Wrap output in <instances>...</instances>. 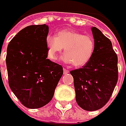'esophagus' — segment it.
Masks as SVG:
<instances>
[{"label":"esophagus","mask_w":126,"mask_h":126,"mask_svg":"<svg viewBox=\"0 0 126 126\" xmlns=\"http://www.w3.org/2000/svg\"><path fill=\"white\" fill-rule=\"evenodd\" d=\"M63 71H64V74H69V71L66 69H63Z\"/></svg>","instance_id":"esophagus-1"}]
</instances>
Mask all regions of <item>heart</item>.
I'll return each mask as SVG.
<instances>
[{
	"label": "heart",
	"instance_id": "heart-1",
	"mask_svg": "<svg viewBox=\"0 0 126 126\" xmlns=\"http://www.w3.org/2000/svg\"><path fill=\"white\" fill-rule=\"evenodd\" d=\"M45 43L47 56L50 60H57L58 55L64 47L65 53L62 57V60L67 64L73 63L76 66L86 64L93 57L95 48L93 37L68 30L59 32L57 36L48 34Z\"/></svg>",
	"mask_w": 126,
	"mask_h": 126
}]
</instances>
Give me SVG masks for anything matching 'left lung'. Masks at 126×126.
<instances>
[{
  "mask_svg": "<svg viewBox=\"0 0 126 126\" xmlns=\"http://www.w3.org/2000/svg\"><path fill=\"white\" fill-rule=\"evenodd\" d=\"M91 30L95 43L93 57L82 68L70 71L76 102L86 111L102 108L118 80V57L111 42L97 28L93 27Z\"/></svg>",
  "mask_w": 126,
  "mask_h": 126,
  "instance_id": "8db88e82",
  "label": "left lung"
}]
</instances>
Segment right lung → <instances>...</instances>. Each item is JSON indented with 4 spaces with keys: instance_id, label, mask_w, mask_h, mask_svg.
Returning a JSON list of instances; mask_svg holds the SVG:
<instances>
[{
    "instance_id": "add662e5",
    "label": "right lung",
    "mask_w": 126,
    "mask_h": 126,
    "mask_svg": "<svg viewBox=\"0 0 126 126\" xmlns=\"http://www.w3.org/2000/svg\"><path fill=\"white\" fill-rule=\"evenodd\" d=\"M46 24L22 29L9 43L6 65L10 89L24 106L38 109L52 99L62 66L47 59Z\"/></svg>"
}]
</instances>
